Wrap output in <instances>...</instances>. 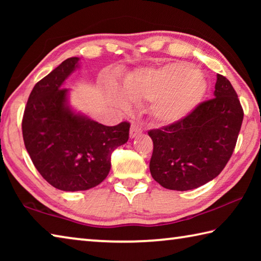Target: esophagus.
Wrapping results in <instances>:
<instances>
[{
	"label": "esophagus",
	"instance_id": "esophagus-1",
	"mask_svg": "<svg viewBox=\"0 0 261 261\" xmlns=\"http://www.w3.org/2000/svg\"><path fill=\"white\" fill-rule=\"evenodd\" d=\"M143 132V129L138 125V124H132L131 127H130V138H135V137L138 136L139 134H141Z\"/></svg>",
	"mask_w": 261,
	"mask_h": 261
}]
</instances>
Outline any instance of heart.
Wrapping results in <instances>:
<instances>
[{
    "label": "heart",
    "instance_id": "1",
    "mask_svg": "<svg viewBox=\"0 0 261 261\" xmlns=\"http://www.w3.org/2000/svg\"><path fill=\"white\" fill-rule=\"evenodd\" d=\"M207 88L205 78L187 63H169L130 74L123 90L132 100H152L151 113L165 124L180 121L197 107ZM120 105L125 100L115 94Z\"/></svg>",
    "mask_w": 261,
    "mask_h": 261
}]
</instances>
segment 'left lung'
<instances>
[{
	"label": "left lung",
	"mask_w": 261,
	"mask_h": 261,
	"mask_svg": "<svg viewBox=\"0 0 261 261\" xmlns=\"http://www.w3.org/2000/svg\"><path fill=\"white\" fill-rule=\"evenodd\" d=\"M243 116L230 82L218 74L213 99L198 105L180 121L148 131L153 140L152 177L176 191L197 189L214 179L231 156Z\"/></svg>",
	"instance_id": "left-lung-1"
}]
</instances>
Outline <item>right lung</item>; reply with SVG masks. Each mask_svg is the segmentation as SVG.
<instances>
[{"instance_id":"add662e5","label":"right lung","mask_w":261,"mask_h":261,"mask_svg":"<svg viewBox=\"0 0 261 261\" xmlns=\"http://www.w3.org/2000/svg\"><path fill=\"white\" fill-rule=\"evenodd\" d=\"M78 68L79 57H70L35 84L21 123L34 167L62 191L99 185L109 174L114 149L129 139L130 123L106 126L71 108L63 84Z\"/></svg>"}]
</instances>
